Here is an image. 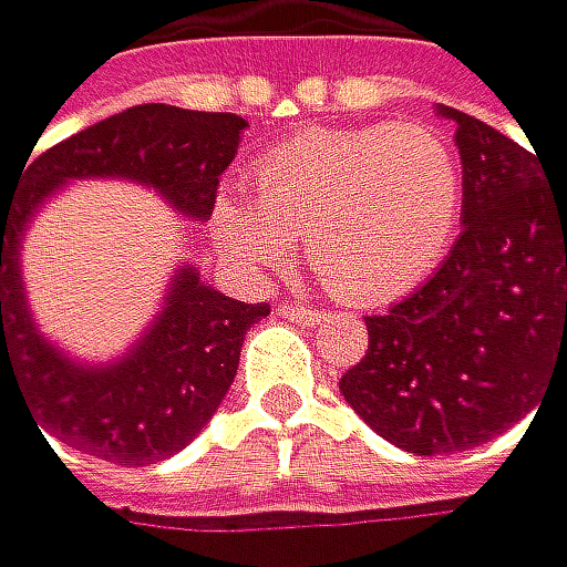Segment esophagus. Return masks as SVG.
<instances>
[{
  "mask_svg": "<svg viewBox=\"0 0 567 567\" xmlns=\"http://www.w3.org/2000/svg\"><path fill=\"white\" fill-rule=\"evenodd\" d=\"M280 316L290 319V322H319L322 319V311L319 308H308V305H280Z\"/></svg>",
  "mask_w": 567,
  "mask_h": 567,
  "instance_id": "esophagus-1",
  "label": "esophagus"
}]
</instances>
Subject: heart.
<instances>
[{
    "instance_id": "1",
    "label": "heart",
    "mask_w": 567,
    "mask_h": 567,
    "mask_svg": "<svg viewBox=\"0 0 567 567\" xmlns=\"http://www.w3.org/2000/svg\"><path fill=\"white\" fill-rule=\"evenodd\" d=\"M460 206L456 146L434 125L311 128L251 164V206L220 199L214 235L248 269H277L301 238L332 295L382 305L439 266Z\"/></svg>"
}]
</instances>
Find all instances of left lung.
I'll list each match as a JSON object with an SVG mask.
<instances>
[{"instance_id":"1","label":"left lung","mask_w":567,"mask_h":567,"mask_svg":"<svg viewBox=\"0 0 567 567\" xmlns=\"http://www.w3.org/2000/svg\"><path fill=\"white\" fill-rule=\"evenodd\" d=\"M463 157V235L439 272L368 316L343 400L385 442L449 456L519 424L567 368V188L533 150L442 107Z\"/></svg>"}]
</instances>
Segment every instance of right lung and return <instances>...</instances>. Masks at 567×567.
Here are the masks:
<instances>
[{"label":"right lung","instance_id":"add662e5","mask_svg":"<svg viewBox=\"0 0 567 567\" xmlns=\"http://www.w3.org/2000/svg\"><path fill=\"white\" fill-rule=\"evenodd\" d=\"M241 128L245 118L230 111L136 104L44 150L23 171L17 196H0V389L2 379L13 382L34 424L69 449L118 466H146L185 449L227 396L245 329L269 316V305L235 301L185 269L157 326L125 361L80 368L48 347L27 316L17 259L27 217L69 178L122 175L206 220Z\"/></svg>","mask_w":567,"mask_h":567}]
</instances>
